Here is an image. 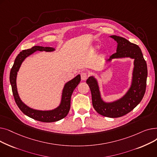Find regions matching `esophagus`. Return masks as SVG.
I'll return each instance as SVG.
<instances>
[{"instance_id": "esophagus-1", "label": "esophagus", "mask_w": 157, "mask_h": 157, "mask_svg": "<svg viewBox=\"0 0 157 157\" xmlns=\"http://www.w3.org/2000/svg\"><path fill=\"white\" fill-rule=\"evenodd\" d=\"M81 79L83 81H85L87 78H88V74L85 72H83L81 73Z\"/></svg>"}]
</instances>
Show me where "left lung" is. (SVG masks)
Here are the masks:
<instances>
[{
  "mask_svg": "<svg viewBox=\"0 0 157 157\" xmlns=\"http://www.w3.org/2000/svg\"><path fill=\"white\" fill-rule=\"evenodd\" d=\"M118 43L117 52L113 54L106 62L114 59L129 57L134 59V69L131 85L127 93L119 99L111 102L102 100L97 79L90 76L86 80L92 94V104L95 111L102 116L118 118L127 114L140 103L146 92L147 76V64L140 48L127 39L117 36H111Z\"/></svg>",
  "mask_w": 157,
  "mask_h": 157,
  "instance_id": "1",
  "label": "left lung"
}]
</instances>
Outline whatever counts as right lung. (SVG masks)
Returning <instances> with one entry per match:
<instances>
[{
    "label": "right lung",
    "instance_id": "1",
    "mask_svg": "<svg viewBox=\"0 0 157 157\" xmlns=\"http://www.w3.org/2000/svg\"><path fill=\"white\" fill-rule=\"evenodd\" d=\"M55 50V49L54 48L39 46H35L30 49H25L16 56L10 72V83L11 85L13 94L16 104L20 109L27 116L42 122H54L60 120L67 116L71 108V95L74 89L76 88L81 81L80 75L78 74L75 78L65 84L63 88L60 105L56 108L48 111H41L32 109L22 102L18 95L17 86H16V77H17V74L22 62L27 57L37 51L52 52Z\"/></svg>",
    "mask_w": 157,
    "mask_h": 157
}]
</instances>
